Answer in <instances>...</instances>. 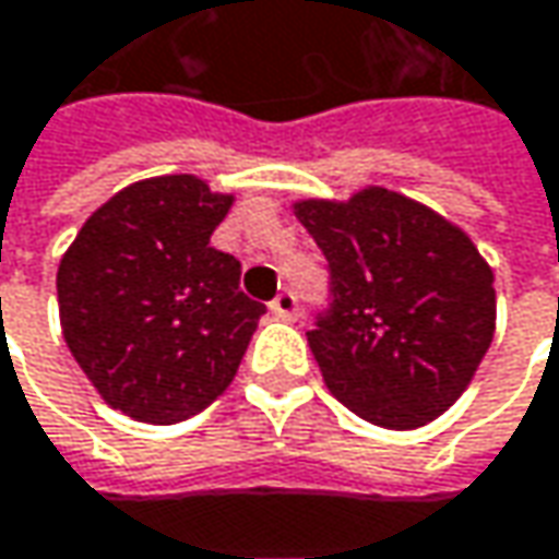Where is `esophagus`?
<instances>
[{"mask_svg":"<svg viewBox=\"0 0 559 559\" xmlns=\"http://www.w3.org/2000/svg\"><path fill=\"white\" fill-rule=\"evenodd\" d=\"M272 313L281 317V320H294L297 317V297H294V290H281L278 297L272 300Z\"/></svg>","mask_w":559,"mask_h":559,"instance_id":"esophagus-1","label":"esophagus"}]
</instances>
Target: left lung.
<instances>
[{
  "mask_svg": "<svg viewBox=\"0 0 559 559\" xmlns=\"http://www.w3.org/2000/svg\"><path fill=\"white\" fill-rule=\"evenodd\" d=\"M294 214L330 262V307L307 342L332 396L381 429L438 419L496 330L492 269L471 236L386 188Z\"/></svg>",
  "mask_w": 559,
  "mask_h": 559,
  "instance_id": "1",
  "label": "left lung"
}]
</instances>
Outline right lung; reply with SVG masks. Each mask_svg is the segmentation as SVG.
Listing matches in <instances>:
<instances>
[{
    "label": "right lung",
    "instance_id": "add662e5",
    "mask_svg": "<svg viewBox=\"0 0 559 559\" xmlns=\"http://www.w3.org/2000/svg\"><path fill=\"white\" fill-rule=\"evenodd\" d=\"M233 194L194 176L133 181L76 233L57 269L63 338L102 400L173 426L211 406L246 355L265 304L211 246Z\"/></svg>",
    "mask_w": 559,
    "mask_h": 559
}]
</instances>
